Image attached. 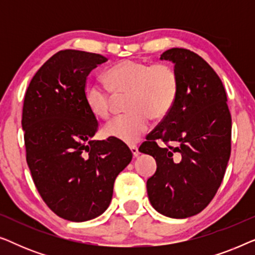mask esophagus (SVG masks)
<instances>
[{
	"mask_svg": "<svg viewBox=\"0 0 255 255\" xmlns=\"http://www.w3.org/2000/svg\"><path fill=\"white\" fill-rule=\"evenodd\" d=\"M130 149H131L132 154H133L134 158H137V156L139 155V151H138V147H137V146H131Z\"/></svg>",
	"mask_w": 255,
	"mask_h": 255,
	"instance_id": "esophagus-1",
	"label": "esophagus"
}]
</instances>
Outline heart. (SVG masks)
<instances>
[{
	"label": "heart",
	"instance_id": "obj_1",
	"mask_svg": "<svg viewBox=\"0 0 255 255\" xmlns=\"http://www.w3.org/2000/svg\"><path fill=\"white\" fill-rule=\"evenodd\" d=\"M104 81L114 95L128 94L127 111L130 113L111 121L104 128V134L128 145L135 144L147 131L149 118L158 121L168 115L179 92L175 71L163 64L121 61L108 69ZM83 97L93 116L100 120L109 117L113 96L108 89L92 83Z\"/></svg>",
	"mask_w": 255,
	"mask_h": 255
}]
</instances>
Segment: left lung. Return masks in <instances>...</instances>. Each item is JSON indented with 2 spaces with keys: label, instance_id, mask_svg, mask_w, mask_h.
I'll return each mask as SVG.
<instances>
[{
  "label": "left lung",
  "instance_id": "obj_1",
  "mask_svg": "<svg viewBox=\"0 0 255 255\" xmlns=\"http://www.w3.org/2000/svg\"><path fill=\"white\" fill-rule=\"evenodd\" d=\"M160 60L174 64L179 92L139 152L156 161L146 183L152 207L167 217L188 218L200 214L221 186L231 153V115L221 79L200 55L170 48ZM159 140L173 146L160 148Z\"/></svg>",
  "mask_w": 255,
  "mask_h": 255
}]
</instances>
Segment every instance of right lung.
Returning <instances> with one entry per match:
<instances>
[{
    "mask_svg": "<svg viewBox=\"0 0 255 255\" xmlns=\"http://www.w3.org/2000/svg\"><path fill=\"white\" fill-rule=\"evenodd\" d=\"M106 57L64 50L48 59L24 97L26 162L47 207L59 217L86 222L109 207L114 182L132 160L114 138L95 140V116L85 103L87 76Z\"/></svg>",
    "mask_w": 255,
    "mask_h": 255,
    "instance_id": "obj_1",
    "label": "right lung"
}]
</instances>
